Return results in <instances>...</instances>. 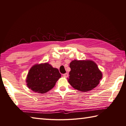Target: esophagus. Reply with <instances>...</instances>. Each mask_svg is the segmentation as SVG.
<instances>
[{
	"instance_id": "34e87169",
	"label": "esophagus",
	"mask_w": 126,
	"mask_h": 126,
	"mask_svg": "<svg viewBox=\"0 0 126 126\" xmlns=\"http://www.w3.org/2000/svg\"><path fill=\"white\" fill-rule=\"evenodd\" d=\"M63 76H64V77H68V76H69L68 73H64V74H63Z\"/></svg>"
}]
</instances>
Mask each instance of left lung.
<instances>
[{
    "label": "left lung",
    "instance_id": "left-lung-1",
    "mask_svg": "<svg viewBox=\"0 0 126 126\" xmlns=\"http://www.w3.org/2000/svg\"><path fill=\"white\" fill-rule=\"evenodd\" d=\"M68 82L80 92H88L95 88L102 78V73L91 60H73L70 63Z\"/></svg>",
    "mask_w": 126,
    "mask_h": 126
}]
</instances>
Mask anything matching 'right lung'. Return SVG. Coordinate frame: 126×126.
Wrapping results in <instances>:
<instances>
[{
	"label": "right lung",
	"mask_w": 126,
	"mask_h": 126,
	"mask_svg": "<svg viewBox=\"0 0 126 126\" xmlns=\"http://www.w3.org/2000/svg\"><path fill=\"white\" fill-rule=\"evenodd\" d=\"M61 77L59 70L49 63L37 64L32 66L28 72L27 85L32 91L44 94L54 87Z\"/></svg>",
	"instance_id": "1"
}]
</instances>
